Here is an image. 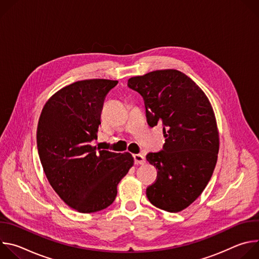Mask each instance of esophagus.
<instances>
[{
    "label": "esophagus",
    "mask_w": 259,
    "mask_h": 259,
    "mask_svg": "<svg viewBox=\"0 0 259 259\" xmlns=\"http://www.w3.org/2000/svg\"><path fill=\"white\" fill-rule=\"evenodd\" d=\"M133 158H134V162L135 164H144L145 163V157L143 155H140V154H135L133 155Z\"/></svg>",
    "instance_id": "esophagus-1"
}]
</instances>
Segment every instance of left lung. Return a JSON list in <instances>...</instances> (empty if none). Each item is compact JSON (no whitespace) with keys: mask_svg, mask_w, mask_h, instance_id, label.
<instances>
[{"mask_svg":"<svg viewBox=\"0 0 259 259\" xmlns=\"http://www.w3.org/2000/svg\"><path fill=\"white\" fill-rule=\"evenodd\" d=\"M128 87L142 96L147 124L161 125L166 138L162 151L146 155L158 169L146 197L157 208L179 212L202 194L217 162L219 136L212 106L202 89L176 69L130 78Z\"/></svg>","mask_w":259,"mask_h":259,"instance_id":"8db88e82","label":"left lung"}]
</instances>
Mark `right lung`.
I'll list each match as a JSON object with an SVG mask.
<instances>
[{"label":"right lung","instance_id":"obj_1","mask_svg":"<svg viewBox=\"0 0 259 259\" xmlns=\"http://www.w3.org/2000/svg\"><path fill=\"white\" fill-rule=\"evenodd\" d=\"M117 84L93 79L65 86L46 102L39 119L36 145L46 177L60 199L81 213L113 204L118 183L134 164L129 153L92 145L104 98Z\"/></svg>","mask_w":259,"mask_h":259}]
</instances>
